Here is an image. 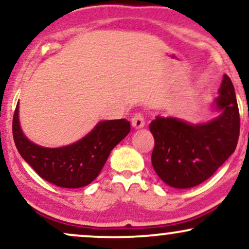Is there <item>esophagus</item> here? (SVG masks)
Instances as JSON below:
<instances>
[{"label":"esophagus","instance_id":"esophagus-1","mask_svg":"<svg viewBox=\"0 0 249 249\" xmlns=\"http://www.w3.org/2000/svg\"><path fill=\"white\" fill-rule=\"evenodd\" d=\"M131 123H132V126L134 128H142L145 126V118L142 113H136L131 119Z\"/></svg>","mask_w":249,"mask_h":249}]
</instances>
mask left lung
<instances>
[{"mask_svg": "<svg viewBox=\"0 0 249 249\" xmlns=\"http://www.w3.org/2000/svg\"><path fill=\"white\" fill-rule=\"evenodd\" d=\"M215 107L221 115L206 124L157 117L150 124L154 137L152 166L165 184L190 188L213 176L235 151L240 115L233 83L224 76Z\"/></svg>", "mask_w": 249, "mask_h": 249, "instance_id": "obj_1", "label": "left lung"}]
</instances>
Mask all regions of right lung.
<instances>
[{"label": "right lung", "instance_id": "right-lung-1", "mask_svg": "<svg viewBox=\"0 0 249 249\" xmlns=\"http://www.w3.org/2000/svg\"><path fill=\"white\" fill-rule=\"evenodd\" d=\"M125 119L98 123L88 136L64 147L48 148L25 138L19 126L18 107L13 118L14 142L22 158L41 178L65 188L87 186L101 173L112 148L130 132Z\"/></svg>", "mask_w": 249, "mask_h": 249}]
</instances>
